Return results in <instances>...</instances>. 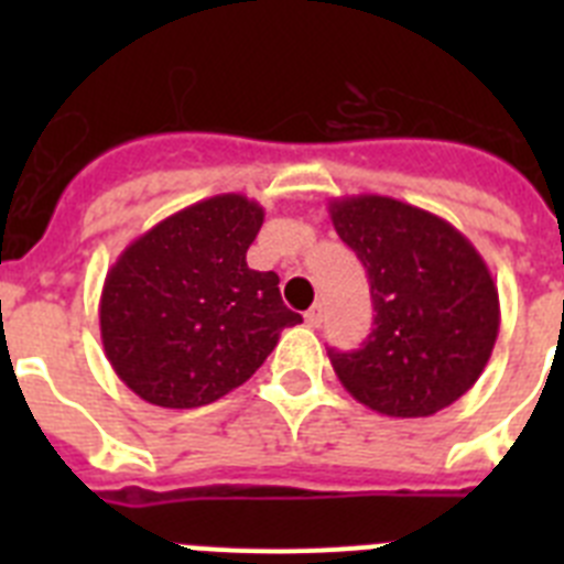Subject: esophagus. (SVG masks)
<instances>
[{"label":"esophagus","instance_id":"esophagus-1","mask_svg":"<svg viewBox=\"0 0 564 564\" xmlns=\"http://www.w3.org/2000/svg\"><path fill=\"white\" fill-rule=\"evenodd\" d=\"M322 318H325V307H322V305H313L311 311L305 313L307 327H318V325H322Z\"/></svg>","mask_w":564,"mask_h":564}]
</instances>
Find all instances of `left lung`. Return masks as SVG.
<instances>
[{"label":"left lung","mask_w":564,"mask_h":564,"mask_svg":"<svg viewBox=\"0 0 564 564\" xmlns=\"http://www.w3.org/2000/svg\"><path fill=\"white\" fill-rule=\"evenodd\" d=\"M330 220L367 268L376 307L358 350H327L341 387L390 417L446 410L475 387L500 333L488 265L452 223L381 194L333 200Z\"/></svg>","instance_id":"obj_1"}]
</instances>
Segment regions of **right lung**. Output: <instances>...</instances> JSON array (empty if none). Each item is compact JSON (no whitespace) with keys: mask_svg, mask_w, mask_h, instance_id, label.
<instances>
[{"mask_svg":"<svg viewBox=\"0 0 564 564\" xmlns=\"http://www.w3.org/2000/svg\"><path fill=\"white\" fill-rule=\"evenodd\" d=\"M265 220L242 194H217L161 220L118 257L101 291V341L115 376L166 410L237 390L279 333L302 322L273 271L246 253Z\"/></svg>","mask_w":564,"mask_h":564,"instance_id":"right-lung-1","label":"right lung"}]
</instances>
